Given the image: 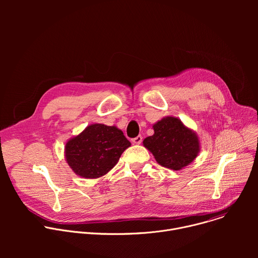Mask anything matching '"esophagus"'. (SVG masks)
<instances>
[{
  "label": "esophagus",
  "mask_w": 258,
  "mask_h": 258,
  "mask_svg": "<svg viewBox=\"0 0 258 258\" xmlns=\"http://www.w3.org/2000/svg\"><path fill=\"white\" fill-rule=\"evenodd\" d=\"M142 140H143V138H142V136H138V137H136V138H134V139H132V142H133V144H136V145H139V144H141V142H142Z\"/></svg>",
  "instance_id": "34e87169"
}]
</instances>
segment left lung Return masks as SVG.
<instances>
[{
	"mask_svg": "<svg viewBox=\"0 0 258 258\" xmlns=\"http://www.w3.org/2000/svg\"><path fill=\"white\" fill-rule=\"evenodd\" d=\"M154 134L143 141L158 164L180 170L191 164L200 152L198 135L174 116H165L153 124Z\"/></svg>",
	"mask_w": 258,
	"mask_h": 258,
	"instance_id": "8db88e82",
	"label": "left lung"
}]
</instances>
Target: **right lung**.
<instances>
[{
    "mask_svg": "<svg viewBox=\"0 0 258 258\" xmlns=\"http://www.w3.org/2000/svg\"><path fill=\"white\" fill-rule=\"evenodd\" d=\"M131 145L122 131L115 125L93 123L66 142L65 160L77 175L98 178L117 164Z\"/></svg>",
    "mask_w": 258,
    "mask_h": 258,
    "instance_id": "obj_1",
    "label": "right lung"
}]
</instances>
